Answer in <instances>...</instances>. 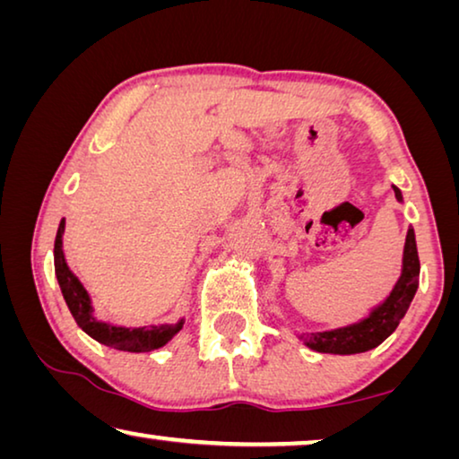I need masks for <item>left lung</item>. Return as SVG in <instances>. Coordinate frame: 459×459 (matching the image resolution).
<instances>
[{
	"mask_svg": "<svg viewBox=\"0 0 459 459\" xmlns=\"http://www.w3.org/2000/svg\"><path fill=\"white\" fill-rule=\"evenodd\" d=\"M394 194L398 202H403V194L394 186ZM419 253H417V241H414V230L409 229L406 232L404 243V255H403V273L396 281L394 290L384 300L380 307H376L369 312L368 318L359 323H353L343 329L334 331H323V333H307L302 334L304 345L321 353H339V355H351V353H363L369 351L382 343L384 339L390 337L400 323V318L409 310L414 292L419 288Z\"/></svg>",
	"mask_w": 459,
	"mask_h": 459,
	"instance_id": "8db88e82",
	"label": "left lung"
}]
</instances>
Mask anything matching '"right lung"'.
I'll return each mask as SVG.
<instances>
[{
	"instance_id": "right-lung-1",
	"label": "right lung",
	"mask_w": 459,
	"mask_h": 459,
	"mask_svg": "<svg viewBox=\"0 0 459 459\" xmlns=\"http://www.w3.org/2000/svg\"><path fill=\"white\" fill-rule=\"evenodd\" d=\"M63 232H65V218L59 224V230H56V238H55V273H56V280H59L63 298L65 302H67L73 318H75V323L82 326L91 339H96L98 343L106 347L120 349V351L141 353V351H151V349L163 347L167 341H171L173 334L179 333L181 326H184V318L176 325L138 326V329H126V326H114V325L96 321V316H93V310H91L90 294L85 292L82 281L71 273L67 261H65Z\"/></svg>"
}]
</instances>
